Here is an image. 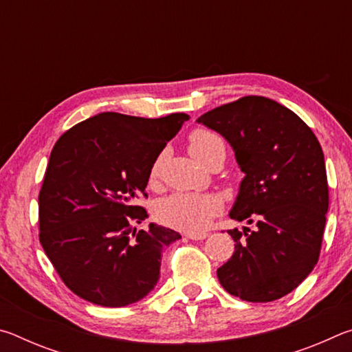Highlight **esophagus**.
Wrapping results in <instances>:
<instances>
[{
    "instance_id": "1",
    "label": "esophagus",
    "mask_w": 352,
    "mask_h": 352,
    "mask_svg": "<svg viewBox=\"0 0 352 352\" xmlns=\"http://www.w3.org/2000/svg\"><path fill=\"white\" fill-rule=\"evenodd\" d=\"M186 237H188V239H192V241H204L208 237V233H188Z\"/></svg>"
}]
</instances>
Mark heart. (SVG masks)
I'll return each mask as SVG.
<instances>
[{
  "instance_id": "1",
  "label": "heart",
  "mask_w": 352,
  "mask_h": 352,
  "mask_svg": "<svg viewBox=\"0 0 352 352\" xmlns=\"http://www.w3.org/2000/svg\"><path fill=\"white\" fill-rule=\"evenodd\" d=\"M189 152L201 164H205L214 155H225V144L219 135L210 130L199 129L189 136ZM160 163H162V158H158L152 166L151 183L157 182ZM220 208L222 205L219 199L212 195L175 192L158 201L155 206V217L172 228L197 233L210 225L211 219L220 211Z\"/></svg>"
}]
</instances>
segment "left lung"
Returning a JSON list of instances; mask_svg holds the SVG:
<instances>
[{
    "label": "left lung",
    "mask_w": 352,
    "mask_h": 352,
    "mask_svg": "<svg viewBox=\"0 0 352 352\" xmlns=\"http://www.w3.org/2000/svg\"><path fill=\"white\" fill-rule=\"evenodd\" d=\"M197 122L223 136L243 172L230 217L256 222L250 234L228 231L234 253L217 269L219 283L243 301L283 298L320 256L329 206L320 142L294 111L262 96L220 105Z\"/></svg>",
    "instance_id": "left-lung-1"
}]
</instances>
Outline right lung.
Returning a JSON list of instances; mask_svg holds the SVG:
<instances>
[{
    "label": "right lung",
    "instance_id": "right-lung-1",
    "mask_svg": "<svg viewBox=\"0 0 352 352\" xmlns=\"http://www.w3.org/2000/svg\"><path fill=\"white\" fill-rule=\"evenodd\" d=\"M189 119L105 111L76 124L52 148L38 195L40 242L54 269L82 300L124 307L160 279L163 250L180 233L151 223L136 205L166 144Z\"/></svg>",
    "mask_w": 352,
    "mask_h": 352
}]
</instances>
